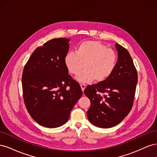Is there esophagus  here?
<instances>
[{
	"instance_id": "1",
	"label": "esophagus",
	"mask_w": 157,
	"mask_h": 157,
	"mask_svg": "<svg viewBox=\"0 0 157 157\" xmlns=\"http://www.w3.org/2000/svg\"><path fill=\"white\" fill-rule=\"evenodd\" d=\"M86 85L85 84H83V83H81V84H80V87H81L82 91H84V89H85V88H86Z\"/></svg>"
}]
</instances>
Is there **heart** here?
Segmentation results:
<instances>
[{
	"label": "heart",
	"mask_w": 157,
	"mask_h": 157,
	"mask_svg": "<svg viewBox=\"0 0 157 157\" xmlns=\"http://www.w3.org/2000/svg\"><path fill=\"white\" fill-rule=\"evenodd\" d=\"M80 82L105 81L113 74L117 63L115 51L97 40H86L76 46L75 52H68L64 56V64L68 72L77 75Z\"/></svg>",
	"instance_id": "obj_1"
}]
</instances>
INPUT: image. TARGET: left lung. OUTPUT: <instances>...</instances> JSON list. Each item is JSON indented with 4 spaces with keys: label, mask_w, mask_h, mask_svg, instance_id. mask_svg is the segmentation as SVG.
Segmentation results:
<instances>
[{
    "label": "left lung",
    "mask_w": 157,
    "mask_h": 157,
    "mask_svg": "<svg viewBox=\"0 0 157 157\" xmlns=\"http://www.w3.org/2000/svg\"><path fill=\"white\" fill-rule=\"evenodd\" d=\"M118 61L113 74L105 81L88 85L84 93L91 105L87 117L94 125L102 128L119 124L134 104L137 73L128 51L116 44Z\"/></svg>",
    "instance_id": "left-lung-1"
}]
</instances>
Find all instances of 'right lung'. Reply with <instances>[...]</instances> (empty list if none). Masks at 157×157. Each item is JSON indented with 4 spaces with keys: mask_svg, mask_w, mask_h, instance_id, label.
<instances>
[{
    "mask_svg": "<svg viewBox=\"0 0 157 157\" xmlns=\"http://www.w3.org/2000/svg\"><path fill=\"white\" fill-rule=\"evenodd\" d=\"M69 40L58 38L38 47L23 71V97L27 110L33 120L46 128L67 122L82 95L79 84L69 75L64 64Z\"/></svg>",
    "mask_w": 157,
    "mask_h": 157,
    "instance_id": "1",
    "label": "right lung"
}]
</instances>
